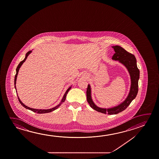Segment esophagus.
<instances>
[{
	"label": "esophagus",
	"instance_id": "obj_1",
	"mask_svg": "<svg viewBox=\"0 0 159 159\" xmlns=\"http://www.w3.org/2000/svg\"><path fill=\"white\" fill-rule=\"evenodd\" d=\"M87 76H88V75H86V74H85V75H84V76H85V78H86V77H88Z\"/></svg>",
	"mask_w": 159,
	"mask_h": 159
}]
</instances>
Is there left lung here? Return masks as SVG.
Instances as JSON below:
<instances>
[{"instance_id": "left-lung-1", "label": "left lung", "mask_w": 159, "mask_h": 159, "mask_svg": "<svg viewBox=\"0 0 159 159\" xmlns=\"http://www.w3.org/2000/svg\"><path fill=\"white\" fill-rule=\"evenodd\" d=\"M115 53L112 56V60L118 61L124 65L130 74L131 86L130 91L127 98L124 102L116 107L110 108H102L96 106L91 98V86L88 84L86 90L87 101L90 106L98 112L109 115L117 114L127 108L130 103L135 99L138 93V81L140 78V71L137 66L136 59L134 55L126 51L122 47L119 45L112 47Z\"/></svg>"}]
</instances>
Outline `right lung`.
Wrapping results in <instances>:
<instances>
[{"mask_svg": "<svg viewBox=\"0 0 159 159\" xmlns=\"http://www.w3.org/2000/svg\"><path fill=\"white\" fill-rule=\"evenodd\" d=\"M31 52H32V51H29V52H28L26 53V55H25V57L24 58V59L23 61H21V62L19 64V65H18L17 68L16 69V75H15V79H14V85H15L14 86H15V89H16V78H17V76H18V74L19 69H20V68L21 67V66L22 65V64L25 62V61L26 60V59H27V57H28L29 56V55L30 54ZM71 88V86H70V87L67 89V90H66V92H65V94L64 95L63 98L61 99V102H60V104H59L57 105L56 107H52V109H33V108L29 107L26 106L23 103L21 102L20 99H19L18 95V100L19 101V102H20V103L21 104V105H22L23 107H24L25 108H26L27 109L30 110H31V111H33V112H37L38 114H45V113H48V112H52V111H54L55 110L57 109V108H58L59 107H60V105H61V104H62L63 102H65L66 95L68 94V91H69V90H70ZM16 92H17V91H16Z\"/></svg>", "mask_w": 159, "mask_h": 159, "instance_id": "add662e5", "label": "right lung"}]
</instances>
